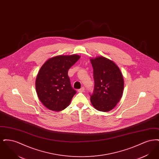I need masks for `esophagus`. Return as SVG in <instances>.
<instances>
[{"label": "esophagus", "instance_id": "obj_1", "mask_svg": "<svg viewBox=\"0 0 159 159\" xmlns=\"http://www.w3.org/2000/svg\"><path fill=\"white\" fill-rule=\"evenodd\" d=\"M84 90V87H82V88H80V89H79V90H78V92H82Z\"/></svg>", "mask_w": 159, "mask_h": 159}]
</instances>
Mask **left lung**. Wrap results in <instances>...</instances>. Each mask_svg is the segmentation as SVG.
Listing matches in <instances>:
<instances>
[{"instance_id": "left-lung-1", "label": "left lung", "mask_w": 159, "mask_h": 159, "mask_svg": "<svg viewBox=\"0 0 159 159\" xmlns=\"http://www.w3.org/2000/svg\"><path fill=\"white\" fill-rule=\"evenodd\" d=\"M93 69L94 89L91 95L92 106L97 110H111L121 99L124 80L120 70L113 61L103 57L91 60Z\"/></svg>"}]
</instances>
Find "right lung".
<instances>
[{"label":"right lung","instance_id":"1","mask_svg":"<svg viewBox=\"0 0 159 159\" xmlns=\"http://www.w3.org/2000/svg\"><path fill=\"white\" fill-rule=\"evenodd\" d=\"M80 57L60 55L46 61L40 69L36 80V89L42 103L51 110L59 111L70 104L76 91L71 87L69 68Z\"/></svg>","mask_w":159,"mask_h":159}]
</instances>
